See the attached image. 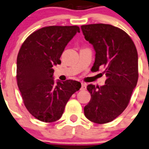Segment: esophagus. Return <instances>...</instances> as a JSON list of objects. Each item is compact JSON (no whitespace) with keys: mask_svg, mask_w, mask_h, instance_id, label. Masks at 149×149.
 Masks as SVG:
<instances>
[{"mask_svg":"<svg viewBox=\"0 0 149 149\" xmlns=\"http://www.w3.org/2000/svg\"><path fill=\"white\" fill-rule=\"evenodd\" d=\"M81 90H86V84L85 83H82L81 84Z\"/></svg>","mask_w":149,"mask_h":149,"instance_id":"esophagus-1","label":"esophagus"}]
</instances>
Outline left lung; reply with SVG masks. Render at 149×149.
I'll list each match as a JSON object with an SVG mask.
<instances>
[{
    "label": "left lung",
    "mask_w": 149,
    "mask_h": 149,
    "mask_svg": "<svg viewBox=\"0 0 149 149\" xmlns=\"http://www.w3.org/2000/svg\"><path fill=\"white\" fill-rule=\"evenodd\" d=\"M86 40L94 46L91 70L104 68L105 85L88 84L91 100L84 107L87 119L97 124L118 118L130 102L139 79L138 52L130 36L121 29L105 24L82 25Z\"/></svg>",
    "instance_id": "1"
}]
</instances>
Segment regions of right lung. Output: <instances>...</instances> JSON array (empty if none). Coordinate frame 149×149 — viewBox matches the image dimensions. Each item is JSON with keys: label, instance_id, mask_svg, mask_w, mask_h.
<instances>
[{"label": "right lung", "instance_id": "add662e5", "mask_svg": "<svg viewBox=\"0 0 149 149\" xmlns=\"http://www.w3.org/2000/svg\"><path fill=\"white\" fill-rule=\"evenodd\" d=\"M77 32L78 26H49L31 33L21 47L17 56L16 80L24 104L39 120L52 123L63 115L69 99L80 89L73 80L55 84L54 65L65 46Z\"/></svg>", "mask_w": 149, "mask_h": 149}]
</instances>
